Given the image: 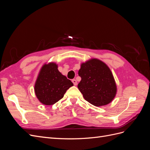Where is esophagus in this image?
<instances>
[{"instance_id": "obj_1", "label": "esophagus", "mask_w": 150, "mask_h": 150, "mask_svg": "<svg viewBox=\"0 0 150 150\" xmlns=\"http://www.w3.org/2000/svg\"><path fill=\"white\" fill-rule=\"evenodd\" d=\"M72 83L74 84V86H76V85H77V84H78V83H77V81H76V79H74L72 80Z\"/></svg>"}]
</instances>
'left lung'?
<instances>
[{"mask_svg":"<svg viewBox=\"0 0 150 150\" xmlns=\"http://www.w3.org/2000/svg\"><path fill=\"white\" fill-rule=\"evenodd\" d=\"M81 78L78 88L84 98L96 106L106 105L116 93V86L111 71L106 64L93 59L81 66Z\"/></svg>","mask_w":150,"mask_h":150,"instance_id":"8db88e82","label":"left lung"}]
</instances>
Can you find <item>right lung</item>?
Listing matches in <instances>:
<instances>
[{
    "label": "right lung",
    "instance_id": "add662e5",
    "mask_svg": "<svg viewBox=\"0 0 150 150\" xmlns=\"http://www.w3.org/2000/svg\"><path fill=\"white\" fill-rule=\"evenodd\" d=\"M73 84L57 69L55 63L44 64L35 84V93L39 100L45 105H52L64 96Z\"/></svg>",
    "mask_w": 150,
    "mask_h": 150
}]
</instances>
